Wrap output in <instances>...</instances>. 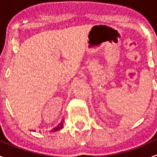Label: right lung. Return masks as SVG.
<instances>
[{
  "label": "right lung",
  "mask_w": 157,
  "mask_h": 157,
  "mask_svg": "<svg viewBox=\"0 0 157 157\" xmlns=\"http://www.w3.org/2000/svg\"><path fill=\"white\" fill-rule=\"evenodd\" d=\"M64 120L62 119L61 121H60L59 123H58V124H57L56 126H55V127L51 128V130H49V131H52V132H55V131H58V130H61V128H63V126H64ZM31 131H36L35 130H31Z\"/></svg>",
  "instance_id": "1"
}]
</instances>
